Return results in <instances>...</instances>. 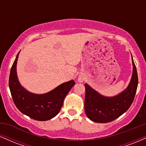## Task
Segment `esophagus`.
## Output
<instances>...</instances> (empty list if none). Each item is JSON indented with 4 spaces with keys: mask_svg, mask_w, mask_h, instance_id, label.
Here are the masks:
<instances>
[{
    "mask_svg": "<svg viewBox=\"0 0 146 146\" xmlns=\"http://www.w3.org/2000/svg\"><path fill=\"white\" fill-rule=\"evenodd\" d=\"M83 80H84L83 78H81V77H80V78H78V81L80 82H83Z\"/></svg>",
    "mask_w": 146,
    "mask_h": 146,
    "instance_id": "1",
    "label": "esophagus"
}]
</instances>
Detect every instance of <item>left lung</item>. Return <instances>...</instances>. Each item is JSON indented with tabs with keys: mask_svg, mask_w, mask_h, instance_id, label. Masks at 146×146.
<instances>
[{
	"mask_svg": "<svg viewBox=\"0 0 146 146\" xmlns=\"http://www.w3.org/2000/svg\"><path fill=\"white\" fill-rule=\"evenodd\" d=\"M133 72L128 88L113 98L102 96L85 84L86 95L84 110L86 116L91 121L98 123H108L118 118L127 111L133 102L138 85V75L132 60Z\"/></svg>",
	"mask_w": 146,
	"mask_h": 146,
	"instance_id": "1",
	"label": "left lung"
}]
</instances>
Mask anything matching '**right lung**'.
<instances>
[{"label": "right lung", "mask_w": 146, "mask_h": 146, "mask_svg": "<svg viewBox=\"0 0 146 146\" xmlns=\"http://www.w3.org/2000/svg\"><path fill=\"white\" fill-rule=\"evenodd\" d=\"M18 53L10 71L9 86L13 101L22 113L37 121H46L56 116L63 105L65 97L75 85L74 80L64 82L47 93H29L20 84L16 74Z\"/></svg>", "instance_id": "1"}]
</instances>
